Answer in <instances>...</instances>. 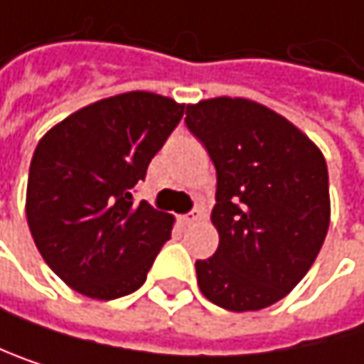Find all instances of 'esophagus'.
Wrapping results in <instances>:
<instances>
[{"instance_id":"obj_1","label":"esophagus","mask_w":364,"mask_h":364,"mask_svg":"<svg viewBox=\"0 0 364 364\" xmlns=\"http://www.w3.org/2000/svg\"><path fill=\"white\" fill-rule=\"evenodd\" d=\"M203 218V210H199V208H195V210H191L188 214H184L180 220H182V225H195L197 220H201Z\"/></svg>"}]
</instances>
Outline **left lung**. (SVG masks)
<instances>
[{
    "instance_id": "left-lung-1",
    "label": "left lung",
    "mask_w": 364,
    "mask_h": 364,
    "mask_svg": "<svg viewBox=\"0 0 364 364\" xmlns=\"http://www.w3.org/2000/svg\"><path fill=\"white\" fill-rule=\"evenodd\" d=\"M188 131L216 167L220 244L195 263L205 299L229 311L269 307L314 265L331 218L322 152L292 122L248 101L186 105Z\"/></svg>"
}]
</instances>
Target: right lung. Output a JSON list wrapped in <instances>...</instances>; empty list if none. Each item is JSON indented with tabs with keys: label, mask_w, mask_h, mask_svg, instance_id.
<instances>
[{
	"label": "right lung",
	"mask_w": 364,
	"mask_h": 364,
	"mask_svg": "<svg viewBox=\"0 0 364 364\" xmlns=\"http://www.w3.org/2000/svg\"><path fill=\"white\" fill-rule=\"evenodd\" d=\"M184 105L154 92L101 99L53 127L27 180V223L46 265L91 299L137 290L173 216L135 203V184L182 120Z\"/></svg>",
	"instance_id": "right-lung-1"
}]
</instances>
